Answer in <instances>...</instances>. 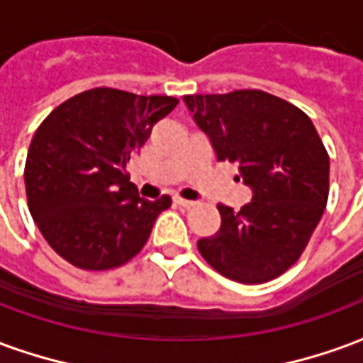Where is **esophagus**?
Segmentation results:
<instances>
[{
    "label": "esophagus",
    "mask_w": 363,
    "mask_h": 363,
    "mask_svg": "<svg viewBox=\"0 0 363 363\" xmlns=\"http://www.w3.org/2000/svg\"><path fill=\"white\" fill-rule=\"evenodd\" d=\"M174 204L177 206H181V208H194L196 206V202L194 200H186V198H181V196H174Z\"/></svg>",
    "instance_id": "34e87169"
}]
</instances>
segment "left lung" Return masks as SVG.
<instances>
[{
  "instance_id": "left-lung-1",
  "label": "left lung",
  "mask_w": 363,
  "mask_h": 363,
  "mask_svg": "<svg viewBox=\"0 0 363 363\" xmlns=\"http://www.w3.org/2000/svg\"><path fill=\"white\" fill-rule=\"evenodd\" d=\"M220 161L239 167L252 200L239 212L218 204V233L198 241L204 260L229 280L262 284L301 257L325 212L328 153L311 118L259 89L184 95Z\"/></svg>"
}]
</instances>
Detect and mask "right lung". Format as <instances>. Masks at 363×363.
<instances>
[{
  "label": "right lung",
  "instance_id": "1",
  "mask_svg": "<svg viewBox=\"0 0 363 363\" xmlns=\"http://www.w3.org/2000/svg\"><path fill=\"white\" fill-rule=\"evenodd\" d=\"M177 104L174 96L96 87L67 99L38 126L25 163L28 210L69 264L111 270L147 243L171 198L138 196L126 165Z\"/></svg>",
  "mask_w": 363,
  "mask_h": 363
}]
</instances>
